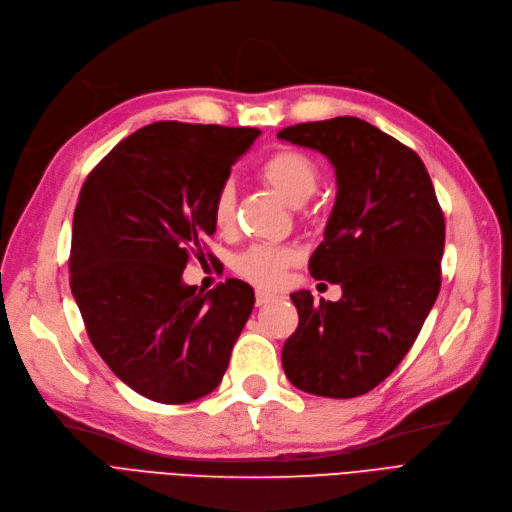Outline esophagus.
Returning <instances> with one entry per match:
<instances>
[{"instance_id":"obj_1","label":"esophagus","mask_w":512,"mask_h":512,"mask_svg":"<svg viewBox=\"0 0 512 512\" xmlns=\"http://www.w3.org/2000/svg\"><path fill=\"white\" fill-rule=\"evenodd\" d=\"M275 300V294L264 292V290H256V306H264Z\"/></svg>"}]
</instances>
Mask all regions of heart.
Wrapping results in <instances>:
<instances>
[{"mask_svg": "<svg viewBox=\"0 0 512 512\" xmlns=\"http://www.w3.org/2000/svg\"><path fill=\"white\" fill-rule=\"evenodd\" d=\"M260 178L273 187L292 206H302L311 199L319 187L317 163L304 153L292 149H279L260 163ZM214 222L218 229H229L235 218V187L224 182L216 191L212 206ZM296 262V252L288 245L256 243L235 260V271L260 288H277L285 271Z\"/></svg>", "mask_w": 512, "mask_h": 512, "instance_id": "obj_1", "label": "heart"}]
</instances>
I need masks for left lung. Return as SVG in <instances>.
I'll return each mask as SVG.
<instances>
[{
	"label": "left lung",
	"instance_id": "left-lung-1",
	"mask_svg": "<svg viewBox=\"0 0 512 512\" xmlns=\"http://www.w3.org/2000/svg\"><path fill=\"white\" fill-rule=\"evenodd\" d=\"M277 136L336 170V203L309 271L342 288L338 302L292 294L298 327L283 344V370L304 393L359 397L393 374L439 296L443 212L422 159L359 117Z\"/></svg>",
	"mask_w": 512,
	"mask_h": 512
}]
</instances>
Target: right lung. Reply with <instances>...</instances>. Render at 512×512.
Masks as SVG:
<instances>
[{"label": "right lung", "instance_id": "1", "mask_svg": "<svg viewBox=\"0 0 512 512\" xmlns=\"http://www.w3.org/2000/svg\"><path fill=\"white\" fill-rule=\"evenodd\" d=\"M260 130L157 121L88 174L73 214L71 292L111 372L142 397L180 405L212 393L254 309L227 279L182 281L214 235V197Z\"/></svg>", "mask_w": 512, "mask_h": 512}]
</instances>
